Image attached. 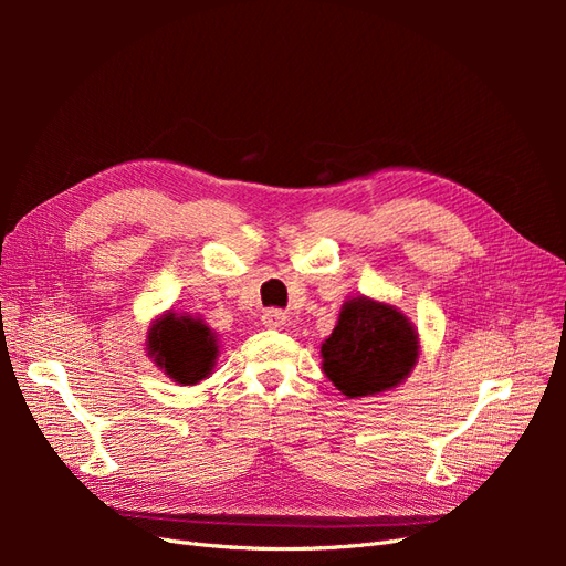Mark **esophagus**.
Listing matches in <instances>:
<instances>
[{
  "label": "esophagus",
  "mask_w": 566,
  "mask_h": 566,
  "mask_svg": "<svg viewBox=\"0 0 566 566\" xmlns=\"http://www.w3.org/2000/svg\"><path fill=\"white\" fill-rule=\"evenodd\" d=\"M285 321H287V316H285V312H281V310H266L264 316H262L264 328H271V331L283 328Z\"/></svg>",
  "instance_id": "34e87169"
}]
</instances>
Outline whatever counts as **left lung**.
I'll return each instance as SVG.
<instances>
[{
    "mask_svg": "<svg viewBox=\"0 0 566 566\" xmlns=\"http://www.w3.org/2000/svg\"><path fill=\"white\" fill-rule=\"evenodd\" d=\"M418 354L413 323L397 306L364 295L342 304L335 331L321 345L323 373L347 399L401 385Z\"/></svg>",
    "mask_w": 566,
    "mask_h": 566,
    "instance_id": "1",
    "label": "left lung"
}]
</instances>
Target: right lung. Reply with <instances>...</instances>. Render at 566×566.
I'll return each instance as SVG.
<instances>
[{
	"label": "right lung",
	"instance_id": "1",
	"mask_svg": "<svg viewBox=\"0 0 566 566\" xmlns=\"http://www.w3.org/2000/svg\"><path fill=\"white\" fill-rule=\"evenodd\" d=\"M148 356L177 385L208 378L219 356L217 335L200 318L167 312L153 321L146 339Z\"/></svg>",
	"mask_w": 566,
	"mask_h": 566
}]
</instances>
